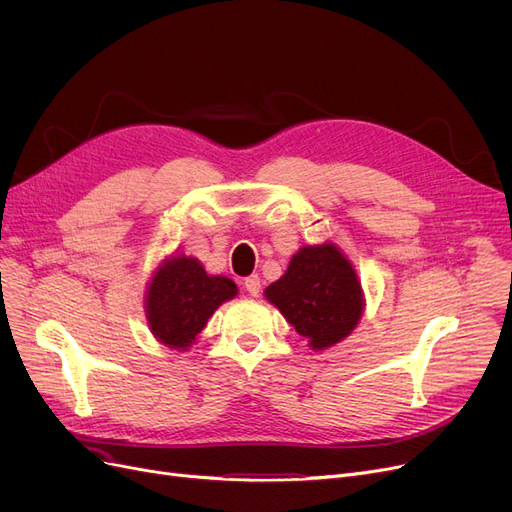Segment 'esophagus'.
I'll return each mask as SVG.
<instances>
[{"instance_id":"1","label":"esophagus","mask_w":512,"mask_h":512,"mask_svg":"<svg viewBox=\"0 0 512 512\" xmlns=\"http://www.w3.org/2000/svg\"><path fill=\"white\" fill-rule=\"evenodd\" d=\"M242 284H245V288H247V292L251 294V297H257V294H259V290H261V280H259V276H249V278H245V282H242Z\"/></svg>"}]
</instances>
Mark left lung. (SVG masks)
I'll use <instances>...</instances> for the list:
<instances>
[{"label": "left lung", "mask_w": 512, "mask_h": 512, "mask_svg": "<svg viewBox=\"0 0 512 512\" xmlns=\"http://www.w3.org/2000/svg\"><path fill=\"white\" fill-rule=\"evenodd\" d=\"M265 299L286 317L313 351H324L351 334L365 299L353 263L334 242L294 253L286 274L265 288Z\"/></svg>", "instance_id": "obj_1"}]
</instances>
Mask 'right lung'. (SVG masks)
<instances>
[{"label":"right lung","instance_id":"add662e5","mask_svg":"<svg viewBox=\"0 0 512 512\" xmlns=\"http://www.w3.org/2000/svg\"><path fill=\"white\" fill-rule=\"evenodd\" d=\"M238 294L226 276H209L199 259L174 255L164 259L147 286L145 313L151 334L174 351L197 340L213 311Z\"/></svg>","mask_w":512,"mask_h":512}]
</instances>
